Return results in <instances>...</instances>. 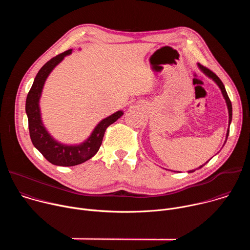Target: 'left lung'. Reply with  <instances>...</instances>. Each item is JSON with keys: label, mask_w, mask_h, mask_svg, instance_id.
<instances>
[{"label": "left lung", "mask_w": 250, "mask_h": 250, "mask_svg": "<svg viewBox=\"0 0 250 250\" xmlns=\"http://www.w3.org/2000/svg\"><path fill=\"white\" fill-rule=\"evenodd\" d=\"M198 67H199V69L202 71V72L206 75V76H208L209 79H211L213 82H215L218 86H219V88L221 89V92H222V94H223V96H224V98H225V100H226V103H227V106H228V111H229V128H228V130H227V135H226V141H225V144H224V146L226 145V142H227V139H228V136H229V125H230V123H231V119H232V105H231V102H230V100H229V96H228V93H227V91H226V88H225V86H224V84H223V82L221 81V79L213 73V72H211V71L209 70V69H208V68H206V67H204L203 65H201L200 63H198ZM209 161V159L206 162V163H208ZM205 163V164H206ZM205 164H203V165H201L200 167H198L197 169H199V168H202ZM196 170V169H195ZM195 170H190V171H188V173H192V172H194Z\"/></svg>", "instance_id": "8db88e82"}]
</instances>
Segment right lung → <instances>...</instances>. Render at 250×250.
<instances>
[{
  "label": "right lung",
  "mask_w": 250,
  "mask_h": 250,
  "mask_svg": "<svg viewBox=\"0 0 250 250\" xmlns=\"http://www.w3.org/2000/svg\"><path fill=\"white\" fill-rule=\"evenodd\" d=\"M71 53H72V49H69L53 57L42 67L34 78L25 102V113L28 120V129L32 145L46 160L57 166H75L92 158L98 152L102 145L106 127L124 115L123 111H118L102 120L95 126L90 136L79 145L61 144L52 137L42 123L40 100L44 83L51 71L65 56Z\"/></svg>",
  "instance_id": "1"
}]
</instances>
